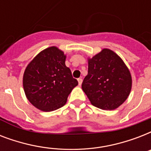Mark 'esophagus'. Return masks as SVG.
<instances>
[{
    "mask_svg": "<svg viewBox=\"0 0 151 151\" xmlns=\"http://www.w3.org/2000/svg\"><path fill=\"white\" fill-rule=\"evenodd\" d=\"M78 85H81V84H82V78H78Z\"/></svg>",
    "mask_w": 151,
    "mask_h": 151,
    "instance_id": "34e87169",
    "label": "esophagus"
}]
</instances>
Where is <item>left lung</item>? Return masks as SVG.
Here are the masks:
<instances>
[{"mask_svg":"<svg viewBox=\"0 0 151 151\" xmlns=\"http://www.w3.org/2000/svg\"><path fill=\"white\" fill-rule=\"evenodd\" d=\"M88 75L81 88L92 105L106 110L117 109L129 97L132 76L122 58L108 48L88 58Z\"/></svg>","mask_w":151,"mask_h":151,"instance_id":"8db88e82","label":"left lung"}]
</instances>
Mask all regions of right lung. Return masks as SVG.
Listing matches in <instances>:
<instances>
[{"instance_id":"1","label":"right lung","mask_w":151,"mask_h":151,"mask_svg":"<svg viewBox=\"0 0 151 151\" xmlns=\"http://www.w3.org/2000/svg\"><path fill=\"white\" fill-rule=\"evenodd\" d=\"M66 55L52 46L41 51L27 65L22 78L25 94L29 103L45 112L63 106L78 81L66 66Z\"/></svg>"}]
</instances>
